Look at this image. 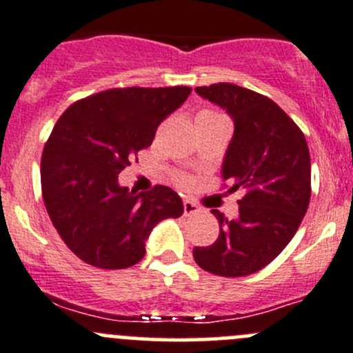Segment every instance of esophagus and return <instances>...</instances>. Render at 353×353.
<instances>
[{
	"label": "esophagus",
	"mask_w": 353,
	"mask_h": 353,
	"mask_svg": "<svg viewBox=\"0 0 353 353\" xmlns=\"http://www.w3.org/2000/svg\"><path fill=\"white\" fill-rule=\"evenodd\" d=\"M183 207H184V215H188V217H190V215H194V214H198V212H200V207H198V205L194 203V201L188 200V198H184V200H183Z\"/></svg>",
	"instance_id": "obj_1"
}]
</instances>
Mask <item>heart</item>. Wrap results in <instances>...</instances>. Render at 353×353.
Masks as SVG:
<instances>
[{"label":"heart","mask_w":353,"mask_h":353,"mask_svg":"<svg viewBox=\"0 0 353 353\" xmlns=\"http://www.w3.org/2000/svg\"><path fill=\"white\" fill-rule=\"evenodd\" d=\"M200 114H215V112H212V110H203V112H200Z\"/></svg>","instance_id":"1"}]
</instances>
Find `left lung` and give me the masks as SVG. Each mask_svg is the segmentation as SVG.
<instances>
[{"instance_id":"obj_1","label":"left lung","mask_w":353,"mask_h":353,"mask_svg":"<svg viewBox=\"0 0 353 353\" xmlns=\"http://www.w3.org/2000/svg\"><path fill=\"white\" fill-rule=\"evenodd\" d=\"M196 93L234 122L222 179L245 196L234 221L212 210L219 238L210 246H194L193 256L207 272L241 278L265 268L295 236L310 201L309 146L271 98L229 82L200 85Z\"/></svg>"}]
</instances>
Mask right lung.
<instances>
[{
  "instance_id": "add662e5",
  "label": "right lung",
  "mask_w": 353,
  "mask_h": 353,
  "mask_svg": "<svg viewBox=\"0 0 353 353\" xmlns=\"http://www.w3.org/2000/svg\"><path fill=\"white\" fill-rule=\"evenodd\" d=\"M190 93L188 85L114 88L75 101L57 121L41 157V190L54 229L82 262L131 268L145 256L152 229L183 215L176 191H129L119 174Z\"/></svg>"
}]
</instances>
